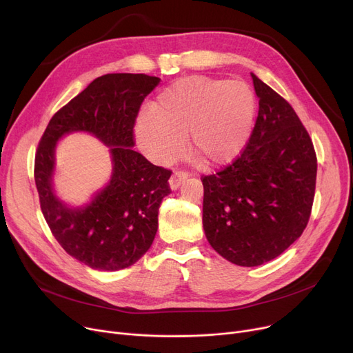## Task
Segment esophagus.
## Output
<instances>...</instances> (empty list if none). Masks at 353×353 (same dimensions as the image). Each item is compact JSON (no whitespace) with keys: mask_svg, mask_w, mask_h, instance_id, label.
<instances>
[{"mask_svg":"<svg viewBox=\"0 0 353 353\" xmlns=\"http://www.w3.org/2000/svg\"><path fill=\"white\" fill-rule=\"evenodd\" d=\"M188 178V174H185V172H175L171 178H170V188L172 190V191H176L179 186H181V183Z\"/></svg>","mask_w":353,"mask_h":353,"instance_id":"esophagus-1","label":"esophagus"}]
</instances>
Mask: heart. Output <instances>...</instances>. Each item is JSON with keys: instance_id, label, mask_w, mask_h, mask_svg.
I'll list each match as a JSON object with an SVG mask.
<instances>
[{"instance_id": "1", "label": "heart", "mask_w": 353, "mask_h": 353, "mask_svg": "<svg viewBox=\"0 0 353 353\" xmlns=\"http://www.w3.org/2000/svg\"><path fill=\"white\" fill-rule=\"evenodd\" d=\"M255 112V95L245 82L192 75L162 90L134 132L142 152L159 165L178 159L186 138L201 167L218 168L243 151Z\"/></svg>"}]
</instances>
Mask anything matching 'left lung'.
Masks as SVG:
<instances>
[{"instance_id":"8db88e82","label":"left lung","mask_w":353,"mask_h":353,"mask_svg":"<svg viewBox=\"0 0 353 353\" xmlns=\"http://www.w3.org/2000/svg\"><path fill=\"white\" fill-rule=\"evenodd\" d=\"M251 77L259 111L250 142L232 165L202 179L205 236L239 266L272 261L302 235L318 167L314 143L294 108Z\"/></svg>"}]
</instances>
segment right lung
Here are the masks:
<instances>
[{"instance_id": "add662e5", "label": "right lung", "mask_w": 353, "mask_h": 353, "mask_svg": "<svg viewBox=\"0 0 353 353\" xmlns=\"http://www.w3.org/2000/svg\"><path fill=\"white\" fill-rule=\"evenodd\" d=\"M145 74H107L62 107L50 121L35 154V185L41 211L58 243L97 271H119L139 261L158 230V210L170 194L171 171L134 151L139 107L158 84ZM85 132L108 146L113 161L109 182L82 205L62 201L53 188L56 143Z\"/></svg>"}]
</instances>
